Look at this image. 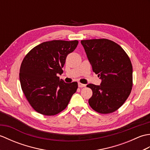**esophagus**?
I'll return each mask as SVG.
<instances>
[{
	"label": "esophagus",
	"instance_id": "1",
	"mask_svg": "<svg viewBox=\"0 0 150 150\" xmlns=\"http://www.w3.org/2000/svg\"><path fill=\"white\" fill-rule=\"evenodd\" d=\"M78 86L79 88H84L86 86V84H82V83H80V82H79L78 83Z\"/></svg>",
	"mask_w": 150,
	"mask_h": 150
}]
</instances>
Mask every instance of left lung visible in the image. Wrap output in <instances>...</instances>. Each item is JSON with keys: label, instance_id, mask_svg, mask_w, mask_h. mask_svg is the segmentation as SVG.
<instances>
[{"label": "left lung", "instance_id": "1", "mask_svg": "<svg viewBox=\"0 0 150 150\" xmlns=\"http://www.w3.org/2000/svg\"><path fill=\"white\" fill-rule=\"evenodd\" d=\"M100 85L89 84L93 95L88 103L100 113H110L122 106L131 93L133 68L131 60L119 44L106 39L81 40Z\"/></svg>", "mask_w": 150, "mask_h": 150}]
</instances>
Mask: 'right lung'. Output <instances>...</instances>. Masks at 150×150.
<instances>
[{
	"mask_svg": "<svg viewBox=\"0 0 150 150\" xmlns=\"http://www.w3.org/2000/svg\"><path fill=\"white\" fill-rule=\"evenodd\" d=\"M77 40H51L28 53L21 64L19 78L22 90L33 109L44 115H54L68 106L78 88L77 82L66 83L57 77Z\"/></svg>",
	"mask_w": 150,
	"mask_h": 150,
	"instance_id": "obj_1",
	"label": "right lung"
}]
</instances>
